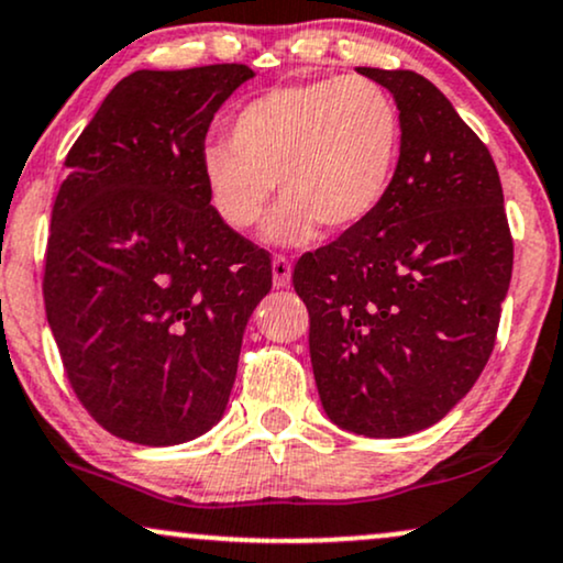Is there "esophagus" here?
<instances>
[{
  "label": "esophagus",
  "instance_id": "34e87169",
  "mask_svg": "<svg viewBox=\"0 0 563 563\" xmlns=\"http://www.w3.org/2000/svg\"><path fill=\"white\" fill-rule=\"evenodd\" d=\"M271 274H274V287H287L289 279H292V263L284 255H276L274 263H271Z\"/></svg>",
  "mask_w": 563,
  "mask_h": 563
}]
</instances>
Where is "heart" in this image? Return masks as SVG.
<instances>
[{
    "label": "heart",
    "instance_id": "obj_1",
    "mask_svg": "<svg viewBox=\"0 0 563 563\" xmlns=\"http://www.w3.org/2000/svg\"><path fill=\"white\" fill-rule=\"evenodd\" d=\"M401 114L365 78L271 88L229 120V143L200 151L208 206L232 232H250L279 190L263 240L297 247L323 227L365 224L391 190L401 156Z\"/></svg>",
    "mask_w": 563,
    "mask_h": 563
}]
</instances>
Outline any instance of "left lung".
Listing matches in <instances>:
<instances>
[{"mask_svg": "<svg viewBox=\"0 0 563 563\" xmlns=\"http://www.w3.org/2000/svg\"><path fill=\"white\" fill-rule=\"evenodd\" d=\"M397 101L401 156L376 213L305 253L323 412L367 439L439 422L494 352L515 242L498 169L451 101L412 69L357 67Z\"/></svg>", "mask_w": 563, "mask_h": 563, "instance_id": "obj_1", "label": "left lung"}]
</instances>
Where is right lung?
<instances>
[{
  "label": "right lung",
  "mask_w": 563,
  "mask_h": 563,
  "mask_svg": "<svg viewBox=\"0 0 563 563\" xmlns=\"http://www.w3.org/2000/svg\"><path fill=\"white\" fill-rule=\"evenodd\" d=\"M247 65L137 69L65 158L46 245V321L90 418L175 446L224 415L266 250L208 206L200 151Z\"/></svg>",
  "instance_id": "1"
}]
</instances>
